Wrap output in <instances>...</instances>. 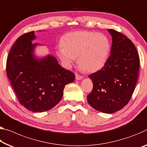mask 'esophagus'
Wrapping results in <instances>:
<instances>
[{"label":"esophagus","mask_w":147,"mask_h":147,"mask_svg":"<svg viewBox=\"0 0 147 147\" xmlns=\"http://www.w3.org/2000/svg\"><path fill=\"white\" fill-rule=\"evenodd\" d=\"M75 78H76V80H81V79H82L84 78V76L82 75H80V74H78L77 73L75 74Z\"/></svg>","instance_id":"1"}]
</instances>
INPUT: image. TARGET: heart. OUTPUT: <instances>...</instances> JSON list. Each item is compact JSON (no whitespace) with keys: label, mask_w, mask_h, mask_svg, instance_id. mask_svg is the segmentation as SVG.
Here are the masks:
<instances>
[{"label":"heart","mask_w":147,"mask_h":147,"mask_svg":"<svg viewBox=\"0 0 147 147\" xmlns=\"http://www.w3.org/2000/svg\"><path fill=\"white\" fill-rule=\"evenodd\" d=\"M110 52L111 42L106 35L84 31L65 34L57 55L67 66H71L78 57L80 68L87 72H95L106 63Z\"/></svg>","instance_id":"heart-1"}]
</instances>
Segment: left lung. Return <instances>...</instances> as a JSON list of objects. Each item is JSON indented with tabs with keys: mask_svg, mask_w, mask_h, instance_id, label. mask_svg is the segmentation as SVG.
<instances>
[{
	"mask_svg": "<svg viewBox=\"0 0 147 147\" xmlns=\"http://www.w3.org/2000/svg\"><path fill=\"white\" fill-rule=\"evenodd\" d=\"M111 34V55L105 66L91 74L93 90L87 96L95 110L111 114L129 101L134 92L139 70V58L131 40L120 32L108 29Z\"/></svg>",
	"mask_w": 147,
	"mask_h": 147,
	"instance_id": "1",
	"label": "left lung"
}]
</instances>
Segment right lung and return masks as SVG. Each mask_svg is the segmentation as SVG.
Returning a JSON list of instances; mask_svg holds the SVG:
<instances>
[{
	"mask_svg": "<svg viewBox=\"0 0 147 147\" xmlns=\"http://www.w3.org/2000/svg\"><path fill=\"white\" fill-rule=\"evenodd\" d=\"M34 31L22 34L16 41L6 61V73L20 103L30 111L42 113L61 101L65 86L75 75L48 55L36 58L34 50L38 43Z\"/></svg>",
	"mask_w": 147,
	"mask_h": 147,
	"instance_id": "add662e5",
	"label": "right lung"
}]
</instances>
